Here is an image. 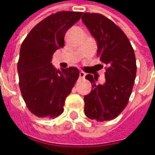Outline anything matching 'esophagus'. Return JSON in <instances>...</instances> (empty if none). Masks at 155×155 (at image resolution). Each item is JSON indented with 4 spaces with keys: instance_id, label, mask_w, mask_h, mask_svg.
Masks as SVG:
<instances>
[{
    "instance_id": "esophagus-1",
    "label": "esophagus",
    "mask_w": 155,
    "mask_h": 155,
    "mask_svg": "<svg viewBox=\"0 0 155 155\" xmlns=\"http://www.w3.org/2000/svg\"><path fill=\"white\" fill-rule=\"evenodd\" d=\"M79 78H85V73L84 71H80L79 72Z\"/></svg>"
}]
</instances>
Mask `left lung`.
<instances>
[{"label": "left lung", "instance_id": "obj_1", "mask_svg": "<svg viewBox=\"0 0 155 155\" xmlns=\"http://www.w3.org/2000/svg\"><path fill=\"white\" fill-rule=\"evenodd\" d=\"M82 20L96 39L97 56L106 65L103 84H96L97 79L91 74L86 76L92 90L84 98L85 115L98 122L109 121L128 104L137 75L136 56L128 37L111 19L100 13L84 12Z\"/></svg>", "mask_w": 155, "mask_h": 155}]
</instances>
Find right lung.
Masks as SVG:
<instances>
[{"instance_id": "obj_1", "label": "right lung", "mask_w": 155, "mask_h": 155, "mask_svg": "<svg viewBox=\"0 0 155 155\" xmlns=\"http://www.w3.org/2000/svg\"><path fill=\"white\" fill-rule=\"evenodd\" d=\"M82 13H53L38 23L22 42L18 61L19 89L28 109L39 118L54 119L64 112L65 98L79 77L78 68L57 70L51 60L64 47L65 32Z\"/></svg>"}]
</instances>
